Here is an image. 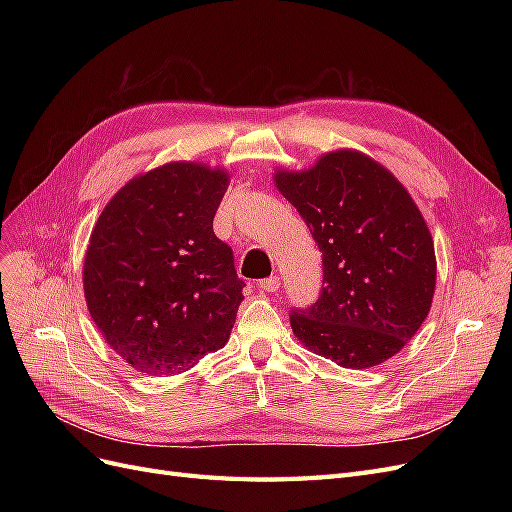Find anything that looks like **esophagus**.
I'll return each instance as SVG.
<instances>
[{"label":"esophagus","mask_w":512,"mask_h":512,"mask_svg":"<svg viewBox=\"0 0 512 512\" xmlns=\"http://www.w3.org/2000/svg\"><path fill=\"white\" fill-rule=\"evenodd\" d=\"M277 288H280V277L277 275H271V277H267V280L258 282V290H262V292H275Z\"/></svg>","instance_id":"34e87169"}]
</instances>
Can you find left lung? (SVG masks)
Instances as JSON below:
<instances>
[{"label": "left lung", "instance_id": "left-lung-1", "mask_svg": "<svg viewBox=\"0 0 512 512\" xmlns=\"http://www.w3.org/2000/svg\"><path fill=\"white\" fill-rule=\"evenodd\" d=\"M275 185L322 252V290L292 309L290 327L342 367L384 363L429 314L436 254L421 211L389 170L359 151H333Z\"/></svg>", "mask_w": 512, "mask_h": 512}]
</instances>
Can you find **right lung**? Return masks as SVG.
<instances>
[{
	"label": "right lung",
	"mask_w": 512,
	"mask_h": 512,
	"mask_svg": "<svg viewBox=\"0 0 512 512\" xmlns=\"http://www.w3.org/2000/svg\"><path fill=\"white\" fill-rule=\"evenodd\" d=\"M226 190L224 170L164 164L123 185L91 232L89 314L141 374H179L228 342L245 284L213 232Z\"/></svg>",
	"instance_id": "add662e5"
}]
</instances>
